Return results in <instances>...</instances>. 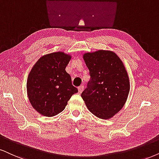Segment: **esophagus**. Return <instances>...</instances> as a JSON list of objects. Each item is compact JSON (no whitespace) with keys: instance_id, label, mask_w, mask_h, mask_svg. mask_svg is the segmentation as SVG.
I'll return each mask as SVG.
<instances>
[{"instance_id":"obj_1","label":"esophagus","mask_w":159,"mask_h":159,"mask_svg":"<svg viewBox=\"0 0 159 159\" xmlns=\"http://www.w3.org/2000/svg\"><path fill=\"white\" fill-rule=\"evenodd\" d=\"M78 92H79V93H81L82 92H83V90L84 89V86H80L78 88Z\"/></svg>"}]
</instances>
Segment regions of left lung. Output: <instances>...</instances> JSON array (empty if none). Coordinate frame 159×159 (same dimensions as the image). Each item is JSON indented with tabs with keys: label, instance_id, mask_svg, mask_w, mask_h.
<instances>
[{
	"label": "left lung",
	"instance_id": "8db88e82",
	"mask_svg": "<svg viewBox=\"0 0 159 159\" xmlns=\"http://www.w3.org/2000/svg\"><path fill=\"white\" fill-rule=\"evenodd\" d=\"M90 80L81 93L88 109L100 119L107 120L123 107L130 91L125 66L115 53L100 50L84 53Z\"/></svg>",
	"mask_w": 159,
	"mask_h": 159
}]
</instances>
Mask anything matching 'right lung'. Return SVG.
Segmentation results:
<instances>
[{"label": "right lung", "mask_w": 159, "mask_h": 159, "mask_svg": "<svg viewBox=\"0 0 159 159\" xmlns=\"http://www.w3.org/2000/svg\"><path fill=\"white\" fill-rule=\"evenodd\" d=\"M71 56L56 52L42 56L34 65L27 81L30 103L36 111L53 116L65 109L78 89L73 86L65 68Z\"/></svg>", "instance_id": "right-lung-1"}]
</instances>
